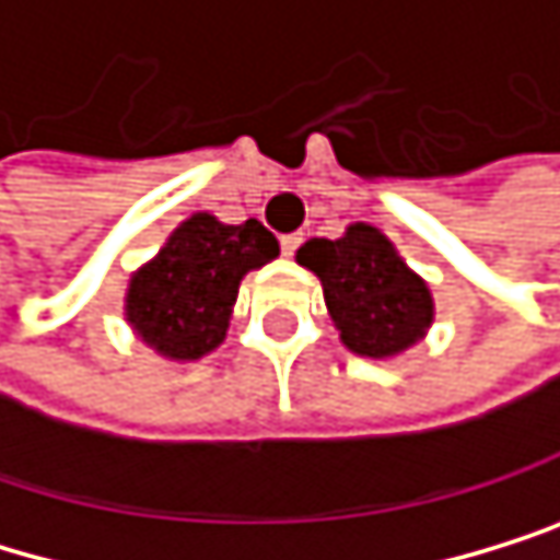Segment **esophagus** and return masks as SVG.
<instances>
[{
  "label": "esophagus",
  "instance_id": "1",
  "mask_svg": "<svg viewBox=\"0 0 560 560\" xmlns=\"http://www.w3.org/2000/svg\"><path fill=\"white\" fill-rule=\"evenodd\" d=\"M299 244H303V233H285V237H282V254L292 257L299 250Z\"/></svg>",
  "mask_w": 560,
  "mask_h": 560
}]
</instances>
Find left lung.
<instances>
[{"mask_svg": "<svg viewBox=\"0 0 560 560\" xmlns=\"http://www.w3.org/2000/svg\"><path fill=\"white\" fill-rule=\"evenodd\" d=\"M295 261L319 278L330 319L348 351L396 358L427 337L433 295L382 230L351 223L337 241H306Z\"/></svg>", "mask_w": 560, "mask_h": 560, "instance_id": "8db88e82", "label": "left lung"}]
</instances>
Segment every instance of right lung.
<instances>
[{"instance_id": "obj_1", "label": "right lung", "mask_w": 560, "mask_h": 560, "mask_svg": "<svg viewBox=\"0 0 560 560\" xmlns=\"http://www.w3.org/2000/svg\"><path fill=\"white\" fill-rule=\"evenodd\" d=\"M271 257H278V241L257 220L230 226L209 212H192L133 271L127 323L161 358L199 361L223 343L241 278Z\"/></svg>"}]
</instances>
